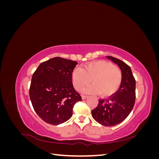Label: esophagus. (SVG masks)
<instances>
[{
    "label": "esophagus",
    "mask_w": 159,
    "mask_h": 159,
    "mask_svg": "<svg viewBox=\"0 0 159 159\" xmlns=\"http://www.w3.org/2000/svg\"><path fill=\"white\" fill-rule=\"evenodd\" d=\"M81 98H82V99H87V98H88V96H87V95H83L82 96H81Z\"/></svg>",
    "instance_id": "esophagus-1"
}]
</instances>
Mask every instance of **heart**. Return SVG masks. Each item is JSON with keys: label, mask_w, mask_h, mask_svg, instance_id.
Masks as SVG:
<instances>
[{"label": "heart", "mask_w": 159, "mask_h": 159, "mask_svg": "<svg viewBox=\"0 0 159 159\" xmlns=\"http://www.w3.org/2000/svg\"><path fill=\"white\" fill-rule=\"evenodd\" d=\"M74 88L80 91L89 84L92 85L85 92L100 93L104 98L110 97L119 90L122 83L121 70L113 64L104 60L92 61L81 69L74 70L71 75Z\"/></svg>", "instance_id": "b5f03b06"}]
</instances>
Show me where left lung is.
Returning a JSON list of instances; mask_svg holds the SVG:
<instances>
[{"label": "left lung", "mask_w": 159, "mask_h": 159, "mask_svg": "<svg viewBox=\"0 0 159 159\" xmlns=\"http://www.w3.org/2000/svg\"><path fill=\"white\" fill-rule=\"evenodd\" d=\"M121 70L123 80L119 90L106 99H99L97 107L91 111L96 121L107 127L115 126L125 119L135 103V79L131 68L117 58L107 56Z\"/></svg>", "instance_id": "left-lung-1"}]
</instances>
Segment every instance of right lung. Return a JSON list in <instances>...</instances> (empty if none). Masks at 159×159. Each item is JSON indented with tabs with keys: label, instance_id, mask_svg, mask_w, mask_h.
<instances>
[{
	"label": "right lung",
	"instance_id": "add662e5",
	"mask_svg": "<svg viewBox=\"0 0 159 159\" xmlns=\"http://www.w3.org/2000/svg\"><path fill=\"white\" fill-rule=\"evenodd\" d=\"M75 61L60 57L42 62L34 72L29 89L32 105L46 123L56 125L70 119L74 105L81 101L72 84Z\"/></svg>",
	"mask_w": 159,
	"mask_h": 159
}]
</instances>
